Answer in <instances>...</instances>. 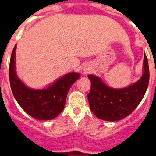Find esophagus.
I'll return each mask as SVG.
<instances>
[{
	"mask_svg": "<svg viewBox=\"0 0 156 156\" xmlns=\"http://www.w3.org/2000/svg\"><path fill=\"white\" fill-rule=\"evenodd\" d=\"M83 73H89V69L85 68L84 69H83Z\"/></svg>",
	"mask_w": 156,
	"mask_h": 156,
	"instance_id": "obj_1",
	"label": "esophagus"
}]
</instances>
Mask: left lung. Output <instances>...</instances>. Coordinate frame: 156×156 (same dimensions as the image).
Segmentation results:
<instances>
[{
	"mask_svg": "<svg viewBox=\"0 0 156 156\" xmlns=\"http://www.w3.org/2000/svg\"><path fill=\"white\" fill-rule=\"evenodd\" d=\"M143 75L138 81L122 89L105 85L94 75H88L91 86L87 94L90 110L98 118L106 121H117L131 114L141 101L149 82L148 58L144 54Z\"/></svg>",
	"mask_w": 156,
	"mask_h": 156,
	"instance_id": "obj_1",
	"label": "left lung"
}]
</instances>
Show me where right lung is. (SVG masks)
<instances>
[{"label": "right lung", "instance_id": "add662e5", "mask_svg": "<svg viewBox=\"0 0 156 156\" xmlns=\"http://www.w3.org/2000/svg\"><path fill=\"white\" fill-rule=\"evenodd\" d=\"M16 49L14 47L9 65V80L14 97L27 114L38 120H51L61 113L70 87L80 78L70 73L47 87L36 90L28 87L19 79L16 72Z\"/></svg>", "mask_w": 156, "mask_h": 156}]
</instances>
